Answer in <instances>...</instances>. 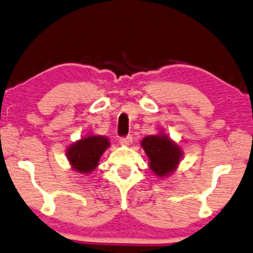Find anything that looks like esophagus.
Segmentation results:
<instances>
[{
	"label": "esophagus",
	"mask_w": 253,
	"mask_h": 253,
	"mask_svg": "<svg viewBox=\"0 0 253 253\" xmlns=\"http://www.w3.org/2000/svg\"><path fill=\"white\" fill-rule=\"evenodd\" d=\"M131 142H133V137H131L130 135H128V136H126V137H122L119 140V143L122 145H126V147L130 145Z\"/></svg>",
	"instance_id": "1"
}]
</instances>
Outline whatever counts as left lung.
Wrapping results in <instances>:
<instances>
[{"label": "left lung", "instance_id": "obj_1", "mask_svg": "<svg viewBox=\"0 0 253 253\" xmlns=\"http://www.w3.org/2000/svg\"><path fill=\"white\" fill-rule=\"evenodd\" d=\"M141 147L148 156L149 167L158 177H167L177 169L183 156L182 149L162 130L149 135L141 141Z\"/></svg>", "mask_w": 253, "mask_h": 253}]
</instances>
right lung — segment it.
<instances>
[{"label":"right lung","mask_w":253,"mask_h":253,"mask_svg":"<svg viewBox=\"0 0 253 253\" xmlns=\"http://www.w3.org/2000/svg\"><path fill=\"white\" fill-rule=\"evenodd\" d=\"M110 147L108 137L88 134L67 147L66 157L71 167L78 173L89 174L98 166L101 156Z\"/></svg>","instance_id":"obj_1"}]
</instances>
